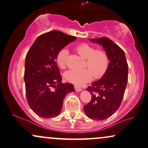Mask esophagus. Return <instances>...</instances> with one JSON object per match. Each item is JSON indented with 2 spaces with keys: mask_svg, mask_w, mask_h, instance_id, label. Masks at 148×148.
Returning <instances> with one entry per match:
<instances>
[{
  "mask_svg": "<svg viewBox=\"0 0 148 148\" xmlns=\"http://www.w3.org/2000/svg\"><path fill=\"white\" fill-rule=\"evenodd\" d=\"M74 88L75 89V91H77V92H80V91H82V89L80 87H79V86H77V85H75Z\"/></svg>",
  "mask_w": 148,
  "mask_h": 148,
  "instance_id": "1",
  "label": "esophagus"
}]
</instances>
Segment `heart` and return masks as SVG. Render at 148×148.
<instances>
[{"label": "heart", "instance_id": "heart-1", "mask_svg": "<svg viewBox=\"0 0 148 148\" xmlns=\"http://www.w3.org/2000/svg\"><path fill=\"white\" fill-rule=\"evenodd\" d=\"M75 51L81 57L85 59L83 66L87 69L71 70L66 72L64 77L68 82L75 85H82L89 82L93 77L99 79L104 75L109 66V58L105 51L96 49L94 46L87 43H80L76 45ZM68 54L69 51L64 48L56 55V64L61 69H66Z\"/></svg>", "mask_w": 148, "mask_h": 148}]
</instances>
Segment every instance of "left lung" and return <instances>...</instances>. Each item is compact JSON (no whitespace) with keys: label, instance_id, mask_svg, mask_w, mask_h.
Here are the masks:
<instances>
[{"label":"left lung","instance_id":"8db88e82","mask_svg":"<svg viewBox=\"0 0 148 148\" xmlns=\"http://www.w3.org/2000/svg\"><path fill=\"white\" fill-rule=\"evenodd\" d=\"M89 40L102 45L110 62L102 78L87 88L92 99L84 106V110L89 118L103 120L112 115L121 105L127 84L128 64L124 51L108 38Z\"/></svg>","mask_w":148,"mask_h":148}]
</instances>
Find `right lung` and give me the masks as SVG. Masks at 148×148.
Returning <instances> with one entry per match:
<instances>
[{
    "instance_id": "add662e5",
    "label": "right lung",
    "mask_w": 148,
    "mask_h": 148,
    "mask_svg": "<svg viewBox=\"0 0 148 148\" xmlns=\"http://www.w3.org/2000/svg\"><path fill=\"white\" fill-rule=\"evenodd\" d=\"M75 40L61 31H52L38 36L28 51L24 71L26 99L40 117H56L66 94L75 91L73 84L61 82L56 57L63 47Z\"/></svg>"
}]
</instances>
